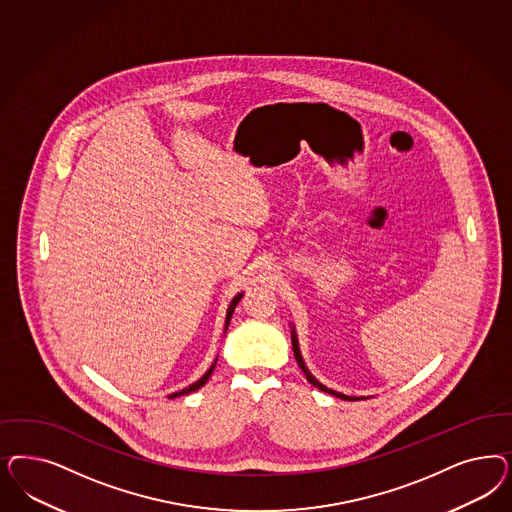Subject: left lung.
<instances>
[{"label": "left lung", "mask_w": 512, "mask_h": 512, "mask_svg": "<svg viewBox=\"0 0 512 512\" xmlns=\"http://www.w3.org/2000/svg\"><path fill=\"white\" fill-rule=\"evenodd\" d=\"M292 347H294V356H296V362L299 367H301V371L305 373V377L307 380L316 386L318 390H322V392H326V394H331V396L339 397V399H345V401H358V399H365V397H354V396H345V394H341V392H335V390H331L328 386H324L322 382H318V380L314 379L313 373L307 369V365L303 362V358H301V352H299V343H297V335L296 330L292 328Z\"/></svg>", "instance_id": "left-lung-1"}]
</instances>
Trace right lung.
Wrapping results in <instances>:
<instances>
[{"mask_svg": "<svg viewBox=\"0 0 512 512\" xmlns=\"http://www.w3.org/2000/svg\"><path fill=\"white\" fill-rule=\"evenodd\" d=\"M241 297H243V294H237V296L231 299L230 307H228V313H226V330H228V326H230L231 314H233V311H235V307H237V303H239V299H241ZM215 365L216 360L215 363H213V365L207 369V373H205L201 379L196 380L194 384H190L188 388H182L181 392H175V394H171V396L167 397H169V399H175V397L186 396V394H192V392H196V390H199V388H201V386H203V384L209 380L211 373H213V369H215Z\"/></svg>", "mask_w": 512, "mask_h": 512, "instance_id": "obj_1", "label": "right lung"}]
</instances>
